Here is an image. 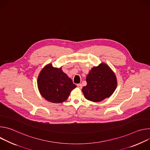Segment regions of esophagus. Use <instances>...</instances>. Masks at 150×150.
I'll return each instance as SVG.
<instances>
[{"label": "esophagus", "mask_w": 150, "mask_h": 150, "mask_svg": "<svg viewBox=\"0 0 150 150\" xmlns=\"http://www.w3.org/2000/svg\"><path fill=\"white\" fill-rule=\"evenodd\" d=\"M77 87H78V88L81 89V88H82V84H81V83H78V84H77Z\"/></svg>", "instance_id": "1"}]
</instances>
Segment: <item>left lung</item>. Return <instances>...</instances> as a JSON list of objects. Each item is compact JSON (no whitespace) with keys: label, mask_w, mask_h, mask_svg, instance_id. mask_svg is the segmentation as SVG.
<instances>
[{"label":"left lung","mask_w":150,"mask_h":150,"mask_svg":"<svg viewBox=\"0 0 150 150\" xmlns=\"http://www.w3.org/2000/svg\"><path fill=\"white\" fill-rule=\"evenodd\" d=\"M87 84L82 88L85 98L99 102L109 97L117 86L116 76L112 70L105 63L94 67L87 76Z\"/></svg>","instance_id":"left-lung-1"}]
</instances>
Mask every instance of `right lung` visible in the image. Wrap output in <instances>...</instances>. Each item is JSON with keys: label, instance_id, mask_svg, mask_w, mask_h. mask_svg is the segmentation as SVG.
<instances>
[{"label": "right lung", "instance_id": "obj_1", "mask_svg": "<svg viewBox=\"0 0 150 150\" xmlns=\"http://www.w3.org/2000/svg\"><path fill=\"white\" fill-rule=\"evenodd\" d=\"M37 84L41 96L49 101L55 103L67 100L71 91L76 87L61 68H54L52 64H49L41 70Z\"/></svg>", "mask_w": 150, "mask_h": 150}]
</instances>
